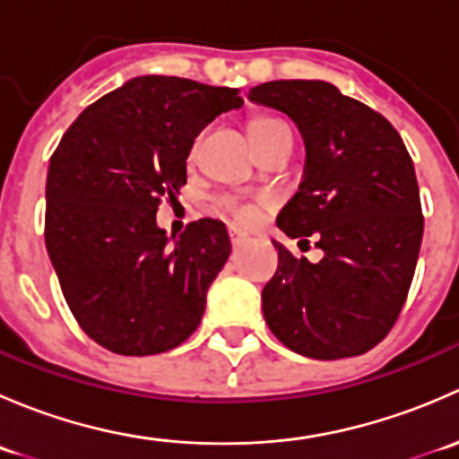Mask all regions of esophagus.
Here are the masks:
<instances>
[{
	"label": "esophagus",
	"instance_id": "1",
	"mask_svg": "<svg viewBox=\"0 0 459 459\" xmlns=\"http://www.w3.org/2000/svg\"><path fill=\"white\" fill-rule=\"evenodd\" d=\"M229 238H230V244H233V248H239L244 242H247V233H242V230L235 229V226H230L229 229Z\"/></svg>",
	"mask_w": 459,
	"mask_h": 459
}]
</instances>
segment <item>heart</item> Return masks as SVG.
<instances>
[{"label":"heart","instance_id":"1","mask_svg":"<svg viewBox=\"0 0 459 459\" xmlns=\"http://www.w3.org/2000/svg\"><path fill=\"white\" fill-rule=\"evenodd\" d=\"M277 124H284V122H280V119H273V117H257V119H253L251 126H248V135H255V133L266 131V128L277 126ZM220 208H221V211L229 212V215L233 217V220L238 221L239 226L255 224L257 215H259L255 204L235 200V197H224V200H220Z\"/></svg>","mask_w":459,"mask_h":459}]
</instances>
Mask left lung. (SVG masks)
I'll return each instance as SVG.
<instances>
[{
	"label": "left lung",
	"mask_w": 459,
	"mask_h": 459,
	"mask_svg": "<svg viewBox=\"0 0 459 459\" xmlns=\"http://www.w3.org/2000/svg\"><path fill=\"white\" fill-rule=\"evenodd\" d=\"M248 100L298 126L307 161L277 229L307 242L317 264L273 242L277 273L262 290L273 335L316 359L367 353L400 316L413 281L424 217L413 160L400 133L362 101L322 80H277Z\"/></svg>",
	"instance_id": "1"
}]
</instances>
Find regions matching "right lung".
Instances as JSON below:
<instances>
[{
	"instance_id": "obj_1",
	"label": "right lung",
	"mask_w": 459,
	"mask_h": 459,
	"mask_svg": "<svg viewBox=\"0 0 459 459\" xmlns=\"http://www.w3.org/2000/svg\"><path fill=\"white\" fill-rule=\"evenodd\" d=\"M238 88L133 77L64 133L46 178V251L86 335L117 355L164 353L200 326L230 255L226 226L200 220L179 238L157 226L160 200L186 184L193 142L242 108Z\"/></svg>"
}]
</instances>
